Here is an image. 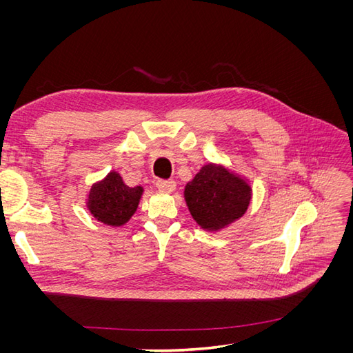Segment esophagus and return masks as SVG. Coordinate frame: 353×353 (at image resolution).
Wrapping results in <instances>:
<instances>
[{
    "label": "esophagus",
    "mask_w": 353,
    "mask_h": 353,
    "mask_svg": "<svg viewBox=\"0 0 353 353\" xmlns=\"http://www.w3.org/2000/svg\"><path fill=\"white\" fill-rule=\"evenodd\" d=\"M156 187H157L160 191H166V193H172V191H175V188H176V184H175V181L159 179V181H156Z\"/></svg>",
    "instance_id": "1"
}]
</instances>
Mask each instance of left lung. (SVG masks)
<instances>
[{
	"label": "left lung",
	"mask_w": 353,
	"mask_h": 353,
	"mask_svg": "<svg viewBox=\"0 0 353 353\" xmlns=\"http://www.w3.org/2000/svg\"><path fill=\"white\" fill-rule=\"evenodd\" d=\"M184 199L203 230L219 231L240 219L252 200L248 179L218 163L203 166L187 183Z\"/></svg>",
	"instance_id": "1"
}]
</instances>
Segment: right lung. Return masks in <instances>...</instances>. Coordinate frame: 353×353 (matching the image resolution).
I'll list each match as a JSON object with an SVG mask.
<instances>
[{
	"label": "right lung",
	"instance_id": "right-lung-1",
	"mask_svg": "<svg viewBox=\"0 0 353 353\" xmlns=\"http://www.w3.org/2000/svg\"><path fill=\"white\" fill-rule=\"evenodd\" d=\"M143 193L141 185L128 187L119 172L110 170L101 181L91 185L87 209L105 225L122 227L137 212Z\"/></svg>",
	"mask_w": 353,
	"mask_h": 353
}]
</instances>
